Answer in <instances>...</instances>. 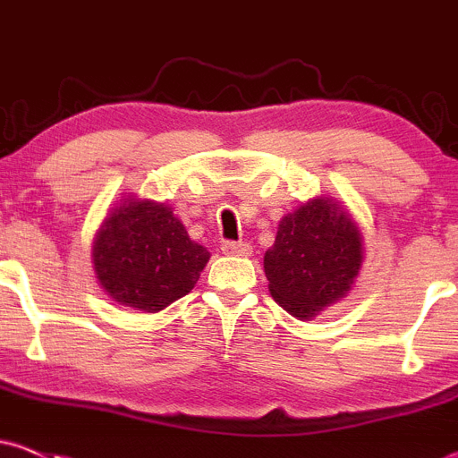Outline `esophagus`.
<instances>
[{
    "mask_svg": "<svg viewBox=\"0 0 458 458\" xmlns=\"http://www.w3.org/2000/svg\"><path fill=\"white\" fill-rule=\"evenodd\" d=\"M221 252H224V255L248 257L252 255V246L248 242H224L221 243Z\"/></svg>",
    "mask_w": 458,
    "mask_h": 458,
    "instance_id": "34e87169",
    "label": "esophagus"
}]
</instances>
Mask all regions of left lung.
<instances>
[{
	"instance_id": "1",
	"label": "left lung",
	"mask_w": 458,
	"mask_h": 458,
	"mask_svg": "<svg viewBox=\"0 0 458 458\" xmlns=\"http://www.w3.org/2000/svg\"><path fill=\"white\" fill-rule=\"evenodd\" d=\"M361 234L335 201L315 199L284 216L275 246L263 257L272 299L310 318L352 288L361 267Z\"/></svg>"
}]
</instances>
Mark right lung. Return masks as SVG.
Masks as SVG:
<instances>
[{
	"label": "right lung",
	"mask_w": 458,
	"mask_h": 458,
	"mask_svg": "<svg viewBox=\"0 0 458 458\" xmlns=\"http://www.w3.org/2000/svg\"><path fill=\"white\" fill-rule=\"evenodd\" d=\"M210 252L188 237L173 208L119 206L95 239L92 261L101 288L123 306L159 312L195 288Z\"/></svg>",
	"instance_id": "1"
}]
</instances>
